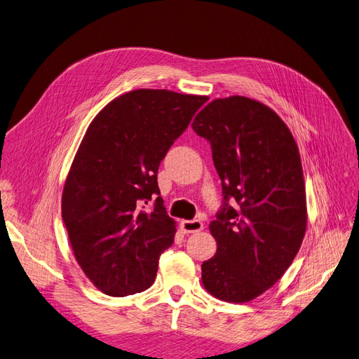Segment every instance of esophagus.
<instances>
[{"mask_svg": "<svg viewBox=\"0 0 359 359\" xmlns=\"http://www.w3.org/2000/svg\"><path fill=\"white\" fill-rule=\"evenodd\" d=\"M181 229L184 233H196L203 229V223L201 220H182Z\"/></svg>", "mask_w": 359, "mask_h": 359, "instance_id": "34e87169", "label": "esophagus"}]
</instances>
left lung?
Instances as JSON below:
<instances>
[{
	"mask_svg": "<svg viewBox=\"0 0 359 359\" xmlns=\"http://www.w3.org/2000/svg\"><path fill=\"white\" fill-rule=\"evenodd\" d=\"M191 127L210 140L224 194L210 223L217 252L202 264V285L217 299L248 302L286 273L306 235L299 149L283 119L244 95L212 100Z\"/></svg>",
	"mask_w": 359,
	"mask_h": 359,
	"instance_id": "8db88e82",
	"label": "left lung"
}]
</instances>
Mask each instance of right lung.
<instances>
[{
    "instance_id": "add662e5",
    "label": "right lung",
    "mask_w": 359,
    "mask_h": 359,
    "mask_svg": "<svg viewBox=\"0 0 359 359\" xmlns=\"http://www.w3.org/2000/svg\"><path fill=\"white\" fill-rule=\"evenodd\" d=\"M206 100L133 90L107 103L86 128L61 212L76 262L106 295H133L154 283L158 257L177 232L158 196V166ZM154 197L155 208L142 210Z\"/></svg>"
}]
</instances>
